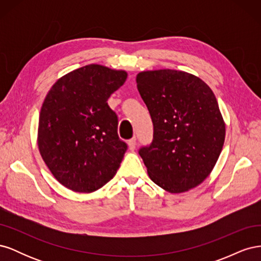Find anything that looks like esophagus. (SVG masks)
Wrapping results in <instances>:
<instances>
[{"label":"esophagus","mask_w":261,"mask_h":261,"mask_svg":"<svg viewBox=\"0 0 261 261\" xmlns=\"http://www.w3.org/2000/svg\"><path fill=\"white\" fill-rule=\"evenodd\" d=\"M127 145H128L129 150H132V151H134V150H135V148H136V138L134 137V138L129 139V140H128V143H127Z\"/></svg>","instance_id":"esophagus-1"}]
</instances>
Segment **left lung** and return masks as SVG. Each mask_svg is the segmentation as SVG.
<instances>
[{"mask_svg": "<svg viewBox=\"0 0 261 261\" xmlns=\"http://www.w3.org/2000/svg\"><path fill=\"white\" fill-rule=\"evenodd\" d=\"M136 83L153 123L151 145L139 150L148 175L171 194L188 192L209 176L223 148L225 123L215 93L183 70H144Z\"/></svg>", "mask_w": 261, "mask_h": 261, "instance_id": "obj_1", "label": "left lung"}]
</instances>
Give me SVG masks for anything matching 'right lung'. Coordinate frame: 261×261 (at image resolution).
<instances>
[{"label": "right lung", "mask_w": 261, "mask_h": 261, "mask_svg": "<svg viewBox=\"0 0 261 261\" xmlns=\"http://www.w3.org/2000/svg\"><path fill=\"white\" fill-rule=\"evenodd\" d=\"M126 78L123 69L89 64L59 78L46 93L38 148L55 179L70 191L96 192L120 168L127 146L107 101Z\"/></svg>", "instance_id": "add662e5"}]
</instances>
